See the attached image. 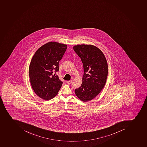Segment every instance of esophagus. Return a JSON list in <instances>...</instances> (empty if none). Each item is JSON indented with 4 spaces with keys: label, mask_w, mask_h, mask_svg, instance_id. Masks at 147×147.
<instances>
[{
    "label": "esophagus",
    "mask_w": 147,
    "mask_h": 147,
    "mask_svg": "<svg viewBox=\"0 0 147 147\" xmlns=\"http://www.w3.org/2000/svg\"><path fill=\"white\" fill-rule=\"evenodd\" d=\"M72 80H69V81H68L67 82V83H68V84H71L72 83Z\"/></svg>",
    "instance_id": "obj_1"
}]
</instances>
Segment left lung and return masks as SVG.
Returning <instances> with one entry per match:
<instances>
[{
    "mask_svg": "<svg viewBox=\"0 0 147 147\" xmlns=\"http://www.w3.org/2000/svg\"><path fill=\"white\" fill-rule=\"evenodd\" d=\"M73 49L81 58L84 70L82 84L75 92L81 100L87 102L94 98L105 84L107 62L101 50L93 45H76Z\"/></svg>",
    "mask_w": 147,
    "mask_h": 147,
    "instance_id": "obj_1",
    "label": "left lung"
}]
</instances>
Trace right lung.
Returning a JSON list of instances; mask_svg holds the SVG:
<instances>
[{
	"label": "right lung",
	"mask_w": 147,
	"mask_h": 147,
	"mask_svg": "<svg viewBox=\"0 0 147 147\" xmlns=\"http://www.w3.org/2000/svg\"><path fill=\"white\" fill-rule=\"evenodd\" d=\"M67 45L49 42L39 48L32 58L29 77L32 88L38 96L49 100L55 97L62 86L58 76L59 62L67 49Z\"/></svg>",
	"instance_id": "add662e5"
}]
</instances>
